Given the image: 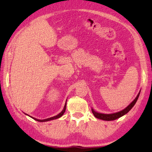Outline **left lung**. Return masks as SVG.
Segmentation results:
<instances>
[{"label":"left lung","mask_w":152,"mask_h":152,"mask_svg":"<svg viewBox=\"0 0 152 152\" xmlns=\"http://www.w3.org/2000/svg\"><path fill=\"white\" fill-rule=\"evenodd\" d=\"M140 92L141 91H140V92H139L137 94V96H136V98L134 100H133L132 103L129 104L125 109L121 110L119 112L112 113V114H102V113L96 112L93 109H92V112L93 113L94 116L96 118H97V119H102L104 121H113L117 119H119V117L123 116V115H125V114H127V113L133 107V106H134L135 104L136 103V102L137 101L138 97L140 96Z\"/></svg>","instance_id":"1"}]
</instances>
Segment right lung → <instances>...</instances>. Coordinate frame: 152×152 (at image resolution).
I'll return each instance as SVG.
<instances>
[{"label": "right lung", "instance_id": "right-lung-1", "mask_svg": "<svg viewBox=\"0 0 152 152\" xmlns=\"http://www.w3.org/2000/svg\"><path fill=\"white\" fill-rule=\"evenodd\" d=\"M66 102H67V100H66ZM66 102L65 105H64V109H63L62 110H61V112L60 113H59L58 115H56V116H54V117H53L48 118V119H43V120H40V119H35V118L32 117H31L32 119H33L35 120V121H39V122H45V121H51V120H53V119H58V118H60V117H61V116H62V115H64V113H65V110H66ZM25 115H27V114H25Z\"/></svg>", "mask_w": 152, "mask_h": 152}]
</instances>
